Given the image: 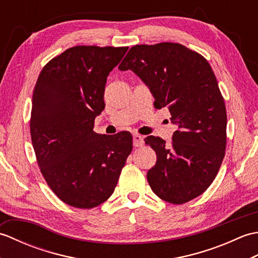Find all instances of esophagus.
<instances>
[{"label":"esophagus","mask_w":258,"mask_h":258,"mask_svg":"<svg viewBox=\"0 0 258 258\" xmlns=\"http://www.w3.org/2000/svg\"><path fill=\"white\" fill-rule=\"evenodd\" d=\"M143 144H144L143 136L140 134H134L133 135V145L135 147H140V146H143Z\"/></svg>","instance_id":"1"}]
</instances>
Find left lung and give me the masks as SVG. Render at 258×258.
Segmentation results:
<instances>
[{
	"mask_svg": "<svg viewBox=\"0 0 258 258\" xmlns=\"http://www.w3.org/2000/svg\"><path fill=\"white\" fill-rule=\"evenodd\" d=\"M131 70L149 87L156 108L167 107L177 125L171 144L147 136L157 161L147 172L152 190L183 204L208 188L226 149V108L211 65L178 43L135 45L118 67Z\"/></svg>",
	"mask_w": 258,
	"mask_h": 258,
	"instance_id": "left-lung-1",
	"label": "left lung"
}]
</instances>
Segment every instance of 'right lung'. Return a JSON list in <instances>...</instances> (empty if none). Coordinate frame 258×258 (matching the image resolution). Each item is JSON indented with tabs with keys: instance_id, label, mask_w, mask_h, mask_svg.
<instances>
[{
	"instance_id": "obj_1",
	"label": "right lung",
	"mask_w": 258,
	"mask_h": 258,
	"mask_svg": "<svg viewBox=\"0 0 258 258\" xmlns=\"http://www.w3.org/2000/svg\"><path fill=\"white\" fill-rule=\"evenodd\" d=\"M128 47L74 46L51 59L32 97L31 138L38 166L59 200L93 208L113 194L132 135L95 133L109 72Z\"/></svg>"
}]
</instances>
